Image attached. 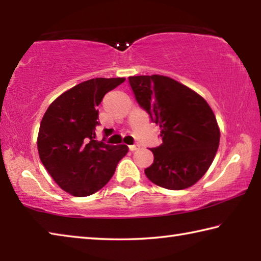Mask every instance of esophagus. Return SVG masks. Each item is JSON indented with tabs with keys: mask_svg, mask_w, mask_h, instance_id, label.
Here are the masks:
<instances>
[{
	"mask_svg": "<svg viewBox=\"0 0 261 261\" xmlns=\"http://www.w3.org/2000/svg\"><path fill=\"white\" fill-rule=\"evenodd\" d=\"M129 148H130V151H136V149H138L139 148V145H131V146H129Z\"/></svg>",
	"mask_w": 261,
	"mask_h": 261,
	"instance_id": "obj_1",
	"label": "esophagus"
}]
</instances>
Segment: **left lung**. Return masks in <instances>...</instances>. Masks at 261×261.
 I'll use <instances>...</instances> for the list:
<instances>
[{"label":"left lung","mask_w":261,"mask_h":261,"mask_svg":"<svg viewBox=\"0 0 261 261\" xmlns=\"http://www.w3.org/2000/svg\"><path fill=\"white\" fill-rule=\"evenodd\" d=\"M129 84L137 102L161 129L162 144L151 148L154 161L145 169L146 177L169 190L197 183L219 147L213 110L199 94L169 77L135 76Z\"/></svg>","instance_id":"1"}]
</instances>
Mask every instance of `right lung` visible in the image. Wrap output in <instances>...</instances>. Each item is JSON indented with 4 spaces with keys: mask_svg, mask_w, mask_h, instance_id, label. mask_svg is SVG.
I'll return each instance as SVG.
<instances>
[{
    "mask_svg": "<svg viewBox=\"0 0 261 261\" xmlns=\"http://www.w3.org/2000/svg\"><path fill=\"white\" fill-rule=\"evenodd\" d=\"M124 78H94L61 94L43 115L38 136L42 165L61 189L87 197L107 184L127 153L126 145L95 139L99 105Z\"/></svg>",
    "mask_w": 261,
    "mask_h": 261,
    "instance_id": "obj_1",
    "label": "right lung"
}]
</instances>
